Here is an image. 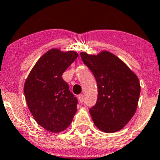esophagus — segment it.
<instances>
[{"instance_id":"esophagus-1","label":"esophagus","mask_w":160,"mask_h":160,"mask_svg":"<svg viewBox=\"0 0 160 160\" xmlns=\"http://www.w3.org/2000/svg\"><path fill=\"white\" fill-rule=\"evenodd\" d=\"M78 100H79V102H80V103H82V102H83V94H80V95H78Z\"/></svg>"}]
</instances>
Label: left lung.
<instances>
[{
  "label": "left lung",
  "instance_id": "obj_1",
  "mask_svg": "<svg viewBox=\"0 0 160 160\" xmlns=\"http://www.w3.org/2000/svg\"><path fill=\"white\" fill-rule=\"evenodd\" d=\"M80 57L93 72L98 87L97 103L90 109L94 125L104 132L120 130L137 111L140 94L138 77L107 50L97 55L81 52Z\"/></svg>",
  "mask_w": 160,
  "mask_h": 160
}]
</instances>
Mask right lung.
Returning a JSON list of instances; mask_svg holds the SVG:
<instances>
[{
	"instance_id": "1",
	"label": "right lung",
	"mask_w": 160,
	"mask_h": 160,
	"mask_svg": "<svg viewBox=\"0 0 160 160\" xmlns=\"http://www.w3.org/2000/svg\"><path fill=\"white\" fill-rule=\"evenodd\" d=\"M77 52L52 48L37 61L23 86L25 99L35 121L58 133L71 123L77 100L62 75L77 58Z\"/></svg>"
}]
</instances>
